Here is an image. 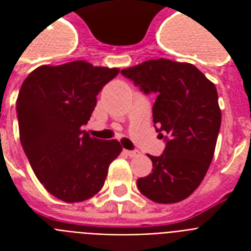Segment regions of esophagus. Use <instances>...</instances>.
<instances>
[{"label":"esophagus","instance_id":"obj_1","mask_svg":"<svg viewBox=\"0 0 251 251\" xmlns=\"http://www.w3.org/2000/svg\"><path fill=\"white\" fill-rule=\"evenodd\" d=\"M125 153L127 155V156L134 157V156H137V155H138V151H129V150H125Z\"/></svg>","mask_w":251,"mask_h":251}]
</instances>
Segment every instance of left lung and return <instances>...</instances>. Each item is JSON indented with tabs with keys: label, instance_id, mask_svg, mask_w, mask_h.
Wrapping results in <instances>:
<instances>
[{
	"label": "left lung",
	"instance_id": "left-lung-1",
	"mask_svg": "<svg viewBox=\"0 0 251 251\" xmlns=\"http://www.w3.org/2000/svg\"><path fill=\"white\" fill-rule=\"evenodd\" d=\"M121 73L145 94L157 95L153 124L167 141L161 156L149 155L152 173L138 179V189L156 203L181 202L201 185L214 157L222 125L216 87L194 65L167 58Z\"/></svg>",
	"mask_w": 251,
	"mask_h": 251
}]
</instances>
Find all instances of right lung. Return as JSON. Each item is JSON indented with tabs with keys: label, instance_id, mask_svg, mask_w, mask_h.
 <instances>
[{
	"label": "right lung",
	"instance_id": "obj_1",
	"mask_svg": "<svg viewBox=\"0 0 251 251\" xmlns=\"http://www.w3.org/2000/svg\"><path fill=\"white\" fill-rule=\"evenodd\" d=\"M118 73L80 60L39 66L22 84L17 99L22 147L37 179L64 202L98 194L121 153L118 141L96 139L82 130L96 95Z\"/></svg>",
	"mask_w": 251,
	"mask_h": 251
}]
</instances>
